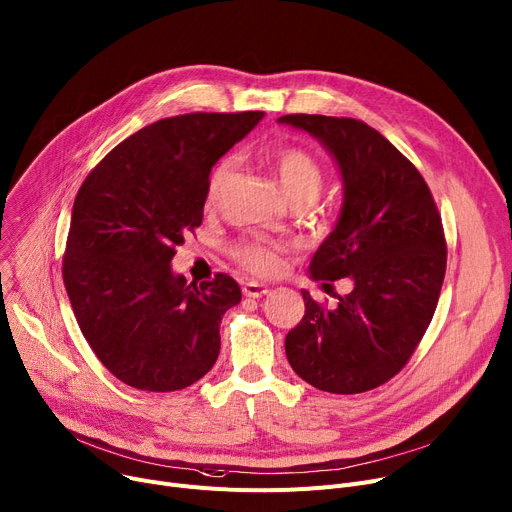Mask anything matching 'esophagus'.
I'll return each mask as SVG.
<instances>
[{
  "label": "esophagus",
  "mask_w": 512,
  "mask_h": 512,
  "mask_svg": "<svg viewBox=\"0 0 512 512\" xmlns=\"http://www.w3.org/2000/svg\"><path fill=\"white\" fill-rule=\"evenodd\" d=\"M269 292V288L265 284H259V282H245L243 284V294L245 296H251V298H261Z\"/></svg>",
  "instance_id": "esophagus-1"
}]
</instances>
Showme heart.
<instances>
[{
	"label": "heart",
	"mask_w": 512,
	"mask_h": 512,
	"mask_svg": "<svg viewBox=\"0 0 512 512\" xmlns=\"http://www.w3.org/2000/svg\"><path fill=\"white\" fill-rule=\"evenodd\" d=\"M269 160L276 168V175L288 195V199L309 197L317 199L323 189V170L313 154L296 146H284L269 152ZM236 168L234 156H224L212 170L208 181V206L218 199L222 187ZM232 255L255 274H274L280 267L278 253L261 241H243L234 245Z\"/></svg>",
	"instance_id": "1"
}]
</instances>
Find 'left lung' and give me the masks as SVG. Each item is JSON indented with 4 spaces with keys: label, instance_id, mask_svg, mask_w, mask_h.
I'll use <instances>...</instances> for the list:
<instances>
[{
    "label": "left lung",
    "instance_id": "1",
    "mask_svg": "<svg viewBox=\"0 0 512 512\" xmlns=\"http://www.w3.org/2000/svg\"><path fill=\"white\" fill-rule=\"evenodd\" d=\"M337 162L344 203L317 249L311 278H348L352 292L323 309L302 290L304 317L286 335V356L302 381L354 395L393 379L424 337L447 269V245L432 193L387 138L348 117L284 115Z\"/></svg>",
    "mask_w": 512,
    "mask_h": 512
}]
</instances>
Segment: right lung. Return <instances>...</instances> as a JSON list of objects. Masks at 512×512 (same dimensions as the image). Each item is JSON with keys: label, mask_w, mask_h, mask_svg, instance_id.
<instances>
[{"label": "right lung", "mask_w": 512, "mask_h": 512, "mask_svg": "<svg viewBox=\"0 0 512 512\" xmlns=\"http://www.w3.org/2000/svg\"><path fill=\"white\" fill-rule=\"evenodd\" d=\"M261 119V111L160 119L82 183L63 284L86 342L121 383L179 391L216 364L220 323L241 288L226 274L187 284L170 261L203 220L212 166Z\"/></svg>", "instance_id": "obj_1"}]
</instances>
